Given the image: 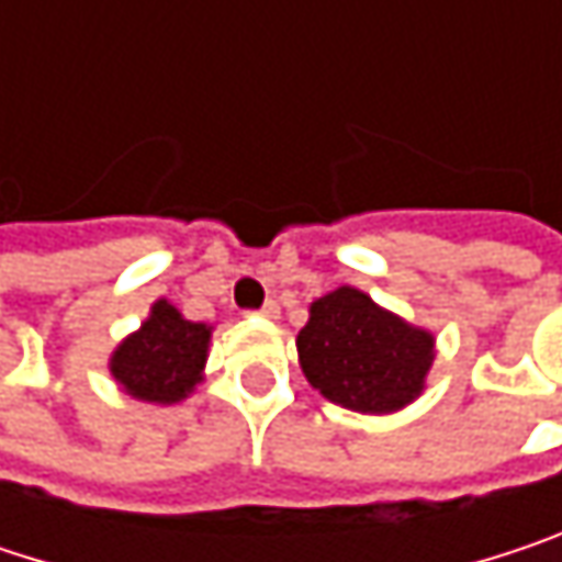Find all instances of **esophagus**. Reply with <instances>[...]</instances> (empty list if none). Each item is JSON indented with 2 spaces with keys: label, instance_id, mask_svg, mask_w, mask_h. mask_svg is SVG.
Segmentation results:
<instances>
[{
  "label": "esophagus",
  "instance_id": "esophagus-1",
  "mask_svg": "<svg viewBox=\"0 0 562 562\" xmlns=\"http://www.w3.org/2000/svg\"><path fill=\"white\" fill-rule=\"evenodd\" d=\"M257 315H263V318H280V302H277V299H267L263 308H260Z\"/></svg>",
  "mask_w": 562,
  "mask_h": 562
}]
</instances>
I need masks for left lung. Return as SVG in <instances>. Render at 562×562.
I'll list each match as a JSON object with an SVG mask.
<instances>
[{
	"label": "left lung",
	"instance_id": "obj_1",
	"mask_svg": "<svg viewBox=\"0 0 562 562\" xmlns=\"http://www.w3.org/2000/svg\"><path fill=\"white\" fill-rule=\"evenodd\" d=\"M295 348L308 384L358 413L406 406L432 364V335L378 308L351 285L312 302Z\"/></svg>",
	"mask_w": 562,
	"mask_h": 562
}]
</instances>
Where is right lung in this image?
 I'll use <instances>...</instances> for the list:
<instances>
[{"mask_svg":"<svg viewBox=\"0 0 562 562\" xmlns=\"http://www.w3.org/2000/svg\"><path fill=\"white\" fill-rule=\"evenodd\" d=\"M207 338V325L181 318L178 308L162 299L153 305L149 322L116 348L110 371L123 391L139 400L175 403L201 381Z\"/></svg>","mask_w":562,"mask_h":562,"instance_id":"obj_1","label":"right lung"}]
</instances>
